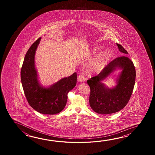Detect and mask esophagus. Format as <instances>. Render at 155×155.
Returning a JSON list of instances; mask_svg holds the SVG:
<instances>
[{
  "mask_svg": "<svg viewBox=\"0 0 155 155\" xmlns=\"http://www.w3.org/2000/svg\"><path fill=\"white\" fill-rule=\"evenodd\" d=\"M85 80V78L83 74H81L78 76V81L80 82H83Z\"/></svg>",
  "mask_w": 155,
  "mask_h": 155,
  "instance_id": "34e87169",
  "label": "esophagus"
}]
</instances>
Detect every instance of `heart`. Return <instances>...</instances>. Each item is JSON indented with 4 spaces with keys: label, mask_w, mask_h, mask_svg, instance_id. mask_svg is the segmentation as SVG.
I'll return each mask as SVG.
<instances>
[{
    "label": "heart",
    "mask_w": 155,
    "mask_h": 155,
    "mask_svg": "<svg viewBox=\"0 0 155 155\" xmlns=\"http://www.w3.org/2000/svg\"><path fill=\"white\" fill-rule=\"evenodd\" d=\"M110 58V53L107 51H103L96 58L95 61L91 66V70L94 71H99L102 70Z\"/></svg>",
    "instance_id": "b5f03b06"
}]
</instances>
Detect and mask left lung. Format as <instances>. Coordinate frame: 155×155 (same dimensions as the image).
<instances>
[{"label":"left lung","mask_w":155,"mask_h":155,"mask_svg":"<svg viewBox=\"0 0 155 155\" xmlns=\"http://www.w3.org/2000/svg\"><path fill=\"white\" fill-rule=\"evenodd\" d=\"M120 52L128 54L124 47L116 44ZM117 68L122 69L118 85L113 89L106 88L101 81ZM136 70L134 63L128 57L120 56L113 60L97 76L88 80L90 88V105L100 114H110L124 108L131 97L135 85Z\"/></svg>","instance_id":"left-lung-1"}]
</instances>
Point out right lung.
I'll list each match as a JSON object with an SVG mask.
<instances>
[{"instance_id":"1","label":"right lung","mask_w":155,"mask_h":155,"mask_svg":"<svg viewBox=\"0 0 155 155\" xmlns=\"http://www.w3.org/2000/svg\"><path fill=\"white\" fill-rule=\"evenodd\" d=\"M41 38L33 43L28 50L21 67L20 76L24 92L31 107L43 114L54 115L65 107L68 94L75 86L77 75L60 80L48 88L40 85L36 72L34 56Z\"/></svg>"}]
</instances>
